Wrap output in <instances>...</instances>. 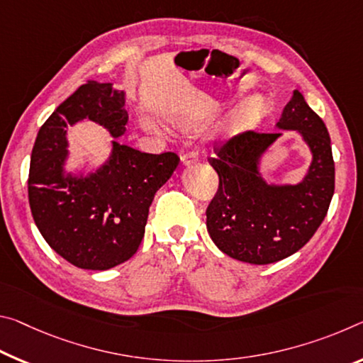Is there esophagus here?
I'll return each instance as SVG.
<instances>
[{"label":"esophagus","mask_w":363,"mask_h":363,"mask_svg":"<svg viewBox=\"0 0 363 363\" xmlns=\"http://www.w3.org/2000/svg\"><path fill=\"white\" fill-rule=\"evenodd\" d=\"M197 158H199V153L197 152H194V150L192 152H187V153H184L182 157H181V163L189 166V164H192Z\"/></svg>","instance_id":"obj_1"}]
</instances>
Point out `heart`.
<instances>
[{
	"instance_id": "1",
	"label": "heart",
	"mask_w": 363,
	"mask_h": 363,
	"mask_svg": "<svg viewBox=\"0 0 363 363\" xmlns=\"http://www.w3.org/2000/svg\"><path fill=\"white\" fill-rule=\"evenodd\" d=\"M263 111H264V106H263V103L260 100L250 101L249 105H247L242 109V111L239 113L238 119H235V123H234L235 130H242V129H247V128H252V125H255L258 121L262 119ZM147 124L150 125V128H153V129L158 128L157 123H153V121H150V119H147Z\"/></svg>"
}]
</instances>
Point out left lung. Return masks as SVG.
I'll return each mask as SVG.
<instances>
[{"instance_id": "8db88e82", "label": "left lung", "mask_w": 363, "mask_h": 363, "mask_svg": "<svg viewBox=\"0 0 363 363\" xmlns=\"http://www.w3.org/2000/svg\"><path fill=\"white\" fill-rule=\"evenodd\" d=\"M276 128L296 130L312 153L297 184H269L262 157L283 132L247 130L215 148L210 164L220 186L206 208V229L218 249L252 264H268L296 254L323 223L335 194L331 139L321 118L294 90Z\"/></svg>"}]
</instances>
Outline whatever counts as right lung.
Returning a JSON list of instances; mask_svg holds the SVG:
<instances>
[{"instance_id": "1", "label": "right lung", "mask_w": 363, "mask_h": 363, "mask_svg": "<svg viewBox=\"0 0 363 363\" xmlns=\"http://www.w3.org/2000/svg\"><path fill=\"white\" fill-rule=\"evenodd\" d=\"M94 120L112 136L110 158L89 175L66 173L65 128ZM124 91L89 80L45 121L28 172V203L40 234L57 255L82 269H109L135 254L155 194L179 164L172 152L143 153L116 139L125 132Z\"/></svg>"}]
</instances>
